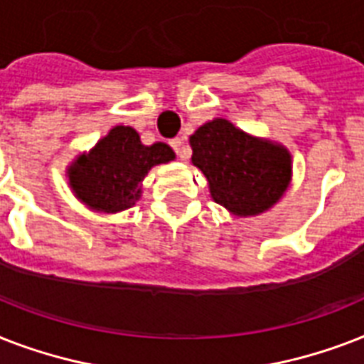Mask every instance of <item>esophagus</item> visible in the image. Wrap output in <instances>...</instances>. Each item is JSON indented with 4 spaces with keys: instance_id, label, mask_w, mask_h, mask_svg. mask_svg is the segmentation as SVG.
I'll list each match as a JSON object with an SVG mask.
<instances>
[{
    "instance_id": "obj_1",
    "label": "esophagus",
    "mask_w": 364,
    "mask_h": 364,
    "mask_svg": "<svg viewBox=\"0 0 364 364\" xmlns=\"http://www.w3.org/2000/svg\"><path fill=\"white\" fill-rule=\"evenodd\" d=\"M170 145H171V149L176 151V153H181L183 137H173V139H171V141H170ZM181 156H183V154H181Z\"/></svg>"
}]
</instances>
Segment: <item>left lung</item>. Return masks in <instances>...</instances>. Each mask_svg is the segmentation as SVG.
<instances>
[{
	"mask_svg": "<svg viewBox=\"0 0 364 364\" xmlns=\"http://www.w3.org/2000/svg\"><path fill=\"white\" fill-rule=\"evenodd\" d=\"M193 164L210 183L211 198L232 215L270 210L291 183V154L283 145L260 139L227 119L205 122L191 136Z\"/></svg>",
	"mask_w": 364,
	"mask_h": 364,
	"instance_id": "8db88e82",
	"label": "left lung"
}]
</instances>
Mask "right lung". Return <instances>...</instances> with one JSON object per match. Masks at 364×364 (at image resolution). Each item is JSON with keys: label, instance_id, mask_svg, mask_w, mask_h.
<instances>
[{"label": "right lung", "instance_id": "right-lung-1", "mask_svg": "<svg viewBox=\"0 0 364 364\" xmlns=\"http://www.w3.org/2000/svg\"><path fill=\"white\" fill-rule=\"evenodd\" d=\"M173 159L170 145H143L132 126H115L68 166L70 187L90 210L124 211L141 196V181L149 170Z\"/></svg>", "mask_w": 364, "mask_h": 364}]
</instances>
